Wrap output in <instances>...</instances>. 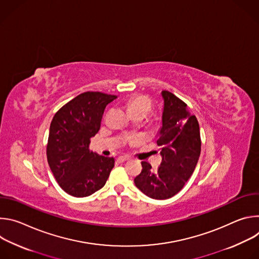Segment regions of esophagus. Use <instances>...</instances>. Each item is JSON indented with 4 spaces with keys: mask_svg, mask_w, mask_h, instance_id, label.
<instances>
[{
    "mask_svg": "<svg viewBox=\"0 0 259 259\" xmlns=\"http://www.w3.org/2000/svg\"><path fill=\"white\" fill-rule=\"evenodd\" d=\"M130 159V157L129 156H121V157H119L118 158V162L119 163H123V162H125V161H127V160H129Z\"/></svg>",
    "mask_w": 259,
    "mask_h": 259,
    "instance_id": "obj_1",
    "label": "esophagus"
}]
</instances>
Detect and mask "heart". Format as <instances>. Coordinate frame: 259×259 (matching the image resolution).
Returning a JSON list of instances; mask_svg holds the SVG:
<instances>
[{
  "label": "heart",
  "instance_id": "obj_1",
  "mask_svg": "<svg viewBox=\"0 0 259 259\" xmlns=\"http://www.w3.org/2000/svg\"><path fill=\"white\" fill-rule=\"evenodd\" d=\"M151 108V102L150 99L143 96V95H137L130 99L128 102V110L129 113H136V112H142L144 114L149 113Z\"/></svg>",
  "mask_w": 259,
  "mask_h": 259
}]
</instances>
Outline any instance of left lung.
<instances>
[{
    "label": "left lung",
    "instance_id": "8db88e82",
    "mask_svg": "<svg viewBox=\"0 0 259 259\" xmlns=\"http://www.w3.org/2000/svg\"><path fill=\"white\" fill-rule=\"evenodd\" d=\"M162 125L157 143L162 157L161 166L153 170L142 162L141 173L134 183L144 195L165 200L173 197L192 176L201 153V137L198 120L182 100L169 91H162Z\"/></svg>",
    "mask_w": 259,
    "mask_h": 259
}]
</instances>
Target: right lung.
Instances as JSON below:
<instances>
[{"mask_svg": "<svg viewBox=\"0 0 259 259\" xmlns=\"http://www.w3.org/2000/svg\"><path fill=\"white\" fill-rule=\"evenodd\" d=\"M117 98L101 92L78 95L55 114L49 130L47 160L68 195L88 197L101 188L115 166V159L90 152V139L99 131L104 109Z\"/></svg>", "mask_w": 259, "mask_h": 259, "instance_id": "1", "label": "right lung"}]
</instances>
